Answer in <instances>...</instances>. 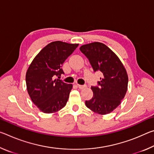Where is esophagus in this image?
Here are the masks:
<instances>
[{
    "instance_id": "esophagus-1",
    "label": "esophagus",
    "mask_w": 154,
    "mask_h": 154,
    "mask_svg": "<svg viewBox=\"0 0 154 154\" xmlns=\"http://www.w3.org/2000/svg\"><path fill=\"white\" fill-rule=\"evenodd\" d=\"M77 86L79 88V89H83V88H86V85H79L77 84Z\"/></svg>"
}]
</instances>
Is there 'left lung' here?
<instances>
[{"label":"left lung","mask_w":154,"mask_h":154,"mask_svg":"<svg viewBox=\"0 0 154 154\" xmlns=\"http://www.w3.org/2000/svg\"><path fill=\"white\" fill-rule=\"evenodd\" d=\"M80 50L89 60L94 71L103 74L97 85L91 86L93 97L85 100V105L96 113H111L126 95L128 83L126 69L116 54L105 44H87L81 47Z\"/></svg>","instance_id":"left-lung-1"}]
</instances>
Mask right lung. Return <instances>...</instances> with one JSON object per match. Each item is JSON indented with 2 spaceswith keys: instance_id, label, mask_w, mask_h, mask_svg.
<instances>
[{
  "instance_id": "1",
  "label": "right lung",
  "mask_w": 154,
  "mask_h": 154,
  "mask_svg": "<svg viewBox=\"0 0 154 154\" xmlns=\"http://www.w3.org/2000/svg\"><path fill=\"white\" fill-rule=\"evenodd\" d=\"M77 47L78 44L54 41L41 49L28 67V94L43 113H55L66 105L72 85L56 77L64 74L62 64Z\"/></svg>"
}]
</instances>
